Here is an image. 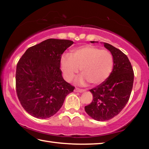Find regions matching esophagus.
<instances>
[{"label":"esophagus","mask_w":149,"mask_h":149,"mask_svg":"<svg viewBox=\"0 0 149 149\" xmlns=\"http://www.w3.org/2000/svg\"><path fill=\"white\" fill-rule=\"evenodd\" d=\"M85 90H84V89H79V88H75V90H74V91L75 92V93H83V92H84Z\"/></svg>","instance_id":"1"}]
</instances>
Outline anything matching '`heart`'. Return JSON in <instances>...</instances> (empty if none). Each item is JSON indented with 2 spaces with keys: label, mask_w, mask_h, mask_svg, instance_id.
<instances>
[{
  "label": "heart",
  "mask_w": 149,
  "mask_h": 149,
  "mask_svg": "<svg viewBox=\"0 0 149 149\" xmlns=\"http://www.w3.org/2000/svg\"><path fill=\"white\" fill-rule=\"evenodd\" d=\"M60 68L64 79L70 81L81 70V75L76 80L77 84L85 85L89 82L98 85L109 77L114 65L112 54L93 45L77 47L71 55L62 54L60 58Z\"/></svg>",
  "instance_id": "obj_1"
}]
</instances>
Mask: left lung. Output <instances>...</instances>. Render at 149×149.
Listing matches in <instances>:
<instances>
[{
    "instance_id": "1",
    "label": "left lung",
    "mask_w": 149,
    "mask_h": 149,
    "mask_svg": "<svg viewBox=\"0 0 149 149\" xmlns=\"http://www.w3.org/2000/svg\"><path fill=\"white\" fill-rule=\"evenodd\" d=\"M95 42L98 41H91ZM103 45L113 56L112 71L104 82L89 90L93 99L85 107L87 114L97 121L112 119L123 110L129 100L134 79L133 68L127 56L112 45L106 42Z\"/></svg>"
}]
</instances>
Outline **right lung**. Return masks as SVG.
Segmentation results:
<instances>
[{"label":"right lung","instance_id":"right-lung-1","mask_svg":"<svg viewBox=\"0 0 149 149\" xmlns=\"http://www.w3.org/2000/svg\"><path fill=\"white\" fill-rule=\"evenodd\" d=\"M70 40L49 39L29 47L17 62L16 87L23 108L32 116L46 119L62 107L74 87L63 79L62 54L73 45Z\"/></svg>","mask_w":149,"mask_h":149}]
</instances>
